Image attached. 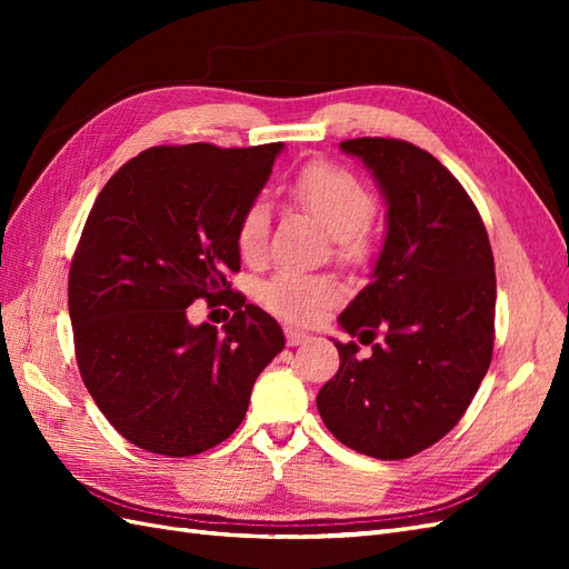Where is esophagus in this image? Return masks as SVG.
Here are the masks:
<instances>
[{
	"mask_svg": "<svg viewBox=\"0 0 569 569\" xmlns=\"http://www.w3.org/2000/svg\"><path fill=\"white\" fill-rule=\"evenodd\" d=\"M286 332V342H288V347H296V345H303V342H308L310 337L303 332V330H296V328H286L283 330Z\"/></svg>",
	"mask_w": 569,
	"mask_h": 569,
	"instance_id": "obj_1",
	"label": "esophagus"
}]
</instances>
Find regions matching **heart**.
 Listing matches in <instances>:
<instances>
[{"label":"heart","mask_w":569,"mask_h":569,"mask_svg":"<svg viewBox=\"0 0 569 569\" xmlns=\"http://www.w3.org/2000/svg\"><path fill=\"white\" fill-rule=\"evenodd\" d=\"M293 200L316 214L335 237L340 259L357 263L369 257L367 227L377 214V196L355 173L335 163L316 161L300 168L291 186ZM271 229V208L263 198H253L239 212L234 241L241 259L259 261L266 251ZM342 283L325 273L278 271L261 286L259 298L263 308L288 322L310 325L340 303Z\"/></svg>","instance_id":"1"}]
</instances>
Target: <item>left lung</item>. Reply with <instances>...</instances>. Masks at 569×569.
Returning a JSON list of instances; mask_svg holds the SVG:
<instances>
[{
	"mask_svg": "<svg viewBox=\"0 0 569 569\" xmlns=\"http://www.w3.org/2000/svg\"><path fill=\"white\" fill-rule=\"evenodd\" d=\"M340 147L379 180L389 234L373 281L340 316L371 355L335 342L340 369L320 389L318 410L342 445L406 459L457 426L491 365L493 253L477 204L432 153L383 137Z\"/></svg>",
	"mask_w": 569,
	"mask_h": 569,
	"instance_id": "1",
	"label": "left lung"
}]
</instances>
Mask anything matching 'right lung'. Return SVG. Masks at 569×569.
<instances>
[{
  "label": "right lung",
  "instance_id": "add662e5",
  "mask_svg": "<svg viewBox=\"0 0 569 569\" xmlns=\"http://www.w3.org/2000/svg\"><path fill=\"white\" fill-rule=\"evenodd\" d=\"M281 143L151 147L100 190L68 273L80 377L112 428L141 450L192 457L244 420L263 367L286 340L232 291L234 227ZM202 297L236 310L224 333L187 322Z\"/></svg>",
  "mask_w": 569,
  "mask_h": 569
}]
</instances>
